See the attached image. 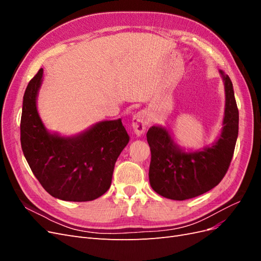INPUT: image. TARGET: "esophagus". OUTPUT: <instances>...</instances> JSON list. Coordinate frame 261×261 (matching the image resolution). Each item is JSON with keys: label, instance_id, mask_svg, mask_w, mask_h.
Instances as JSON below:
<instances>
[{"label": "esophagus", "instance_id": "obj_1", "mask_svg": "<svg viewBox=\"0 0 261 261\" xmlns=\"http://www.w3.org/2000/svg\"><path fill=\"white\" fill-rule=\"evenodd\" d=\"M147 124H148L147 114L145 111H139L133 116L132 126H133L134 132H135L137 135H141V134H144V132L147 127Z\"/></svg>", "mask_w": 261, "mask_h": 261}]
</instances>
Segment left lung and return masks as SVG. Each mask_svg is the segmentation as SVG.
I'll return each instance as SVG.
<instances>
[{
	"label": "left lung",
	"mask_w": 261,
	"mask_h": 261,
	"mask_svg": "<svg viewBox=\"0 0 261 261\" xmlns=\"http://www.w3.org/2000/svg\"><path fill=\"white\" fill-rule=\"evenodd\" d=\"M220 74L224 82L225 109L223 128L215 144L186 152L162 126H152L147 133L151 151L149 181L165 198L185 200L207 193L222 180L230 167L239 135V109L230 77L222 70Z\"/></svg>",
	"instance_id": "obj_1"
}]
</instances>
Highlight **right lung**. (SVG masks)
Returning a JSON list of instances; mask_svg holds the SVG:
<instances>
[{"label": "right lung", "mask_w": 261, "mask_h": 261, "mask_svg": "<svg viewBox=\"0 0 261 261\" xmlns=\"http://www.w3.org/2000/svg\"><path fill=\"white\" fill-rule=\"evenodd\" d=\"M42 75L40 68L23 94L20 120L23 155L39 183L55 198L97 199L111 186L114 165L128 144V134L121 118L99 122L72 137L49 133L37 110Z\"/></svg>", "instance_id": "add662e5"}]
</instances>
